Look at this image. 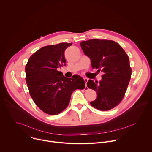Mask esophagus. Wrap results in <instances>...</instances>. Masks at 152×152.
<instances>
[{
	"mask_svg": "<svg viewBox=\"0 0 152 152\" xmlns=\"http://www.w3.org/2000/svg\"><path fill=\"white\" fill-rule=\"evenodd\" d=\"M83 79H84V81H85V84H86V83H87V82H88V78H84ZM88 89V88L87 86H86V87L85 88V90H87Z\"/></svg>",
	"mask_w": 152,
	"mask_h": 152,
	"instance_id": "obj_1",
	"label": "esophagus"
}]
</instances>
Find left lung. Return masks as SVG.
<instances>
[{
  "label": "left lung",
  "instance_id": "obj_1",
  "mask_svg": "<svg viewBox=\"0 0 152 152\" xmlns=\"http://www.w3.org/2000/svg\"><path fill=\"white\" fill-rule=\"evenodd\" d=\"M80 46L90 58L93 69L103 72L99 83L89 80L86 84L97 96L90 104L100 111H109L121 102L127 90L132 75L129 57L112 40L89 39L82 41Z\"/></svg>",
  "mask_w": 152,
  "mask_h": 152
}]
</instances>
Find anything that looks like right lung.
<instances>
[{
  "label": "right lung",
  "instance_id": "right-lung-1",
  "mask_svg": "<svg viewBox=\"0 0 152 152\" xmlns=\"http://www.w3.org/2000/svg\"><path fill=\"white\" fill-rule=\"evenodd\" d=\"M72 43L62 42L45 46L35 52L26 65V82L29 94L39 109L49 115H56L69 104L72 93L85 87L78 75L63 76L58 69L66 64L64 52Z\"/></svg>",
  "mask_w": 152,
  "mask_h": 152
}]
</instances>
